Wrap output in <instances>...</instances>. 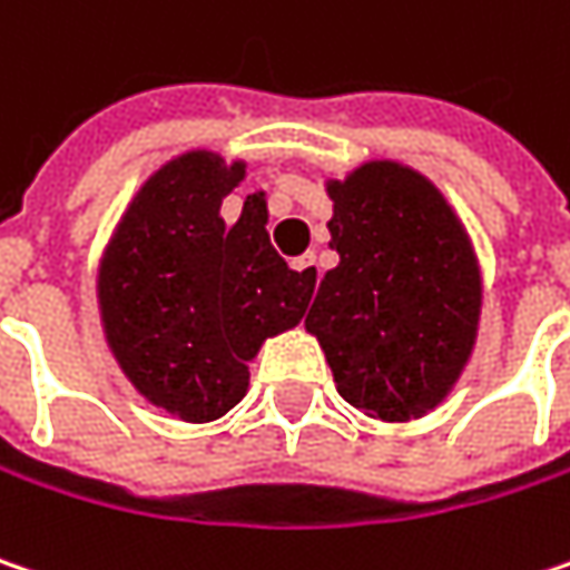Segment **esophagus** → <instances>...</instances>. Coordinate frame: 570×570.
I'll use <instances>...</instances> for the list:
<instances>
[{
    "label": "esophagus",
    "mask_w": 570,
    "mask_h": 570,
    "mask_svg": "<svg viewBox=\"0 0 570 570\" xmlns=\"http://www.w3.org/2000/svg\"><path fill=\"white\" fill-rule=\"evenodd\" d=\"M293 271H299L309 284H316L318 281V264L313 254H303V257H293Z\"/></svg>",
    "instance_id": "34e87169"
}]
</instances>
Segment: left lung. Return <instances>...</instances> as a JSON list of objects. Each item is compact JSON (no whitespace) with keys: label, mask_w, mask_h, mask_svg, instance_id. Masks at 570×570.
I'll list each match as a JSON object with an SVG mask.
<instances>
[{"label":"left lung","mask_w":570,"mask_h":570,"mask_svg":"<svg viewBox=\"0 0 570 570\" xmlns=\"http://www.w3.org/2000/svg\"><path fill=\"white\" fill-rule=\"evenodd\" d=\"M338 267L318 284L306 332L338 393L364 416L432 413L468 367L481 322V267L442 189L396 160L325 180Z\"/></svg>","instance_id":"left-lung-1"}]
</instances>
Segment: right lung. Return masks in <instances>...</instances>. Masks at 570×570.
I'll return each mask as SVG.
<instances>
[{"mask_svg":"<svg viewBox=\"0 0 570 570\" xmlns=\"http://www.w3.org/2000/svg\"><path fill=\"white\" fill-rule=\"evenodd\" d=\"M245 160L186 151L131 196L99 257L96 299L121 374L157 410L213 422L248 393L261 345L299 325L313 286L267 235L264 193L225 225Z\"/></svg>","mask_w":570,"mask_h":570,"instance_id":"obj_1","label":"right lung"}]
</instances>
